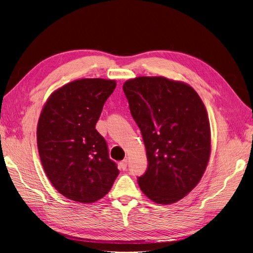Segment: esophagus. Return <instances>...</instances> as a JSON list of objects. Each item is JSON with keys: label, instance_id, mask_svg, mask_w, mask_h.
Returning a JSON list of instances; mask_svg holds the SVG:
<instances>
[{"label": "esophagus", "instance_id": "1", "mask_svg": "<svg viewBox=\"0 0 253 253\" xmlns=\"http://www.w3.org/2000/svg\"><path fill=\"white\" fill-rule=\"evenodd\" d=\"M120 167H121L123 170H125L127 168V160L125 159V160L120 162Z\"/></svg>", "mask_w": 253, "mask_h": 253}]
</instances>
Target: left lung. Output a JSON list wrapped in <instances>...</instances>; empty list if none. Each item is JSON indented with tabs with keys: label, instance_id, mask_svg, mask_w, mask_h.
<instances>
[{
	"label": "left lung",
	"instance_id": "obj_1",
	"mask_svg": "<svg viewBox=\"0 0 253 253\" xmlns=\"http://www.w3.org/2000/svg\"><path fill=\"white\" fill-rule=\"evenodd\" d=\"M123 90L147 150L140 190L156 203H175L201 180L209 161L205 105L190 85L164 77L131 79Z\"/></svg>",
	"mask_w": 253,
	"mask_h": 253
}]
</instances>
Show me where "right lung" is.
Here are the masks:
<instances>
[{
	"mask_svg": "<svg viewBox=\"0 0 253 253\" xmlns=\"http://www.w3.org/2000/svg\"><path fill=\"white\" fill-rule=\"evenodd\" d=\"M115 80L81 79L57 89L38 122L37 142L45 173L62 196L93 203L110 192L119 174L95 125Z\"/></svg>",
	"mask_w": 253,
	"mask_h": 253,
	"instance_id": "1",
	"label": "right lung"
}]
</instances>
